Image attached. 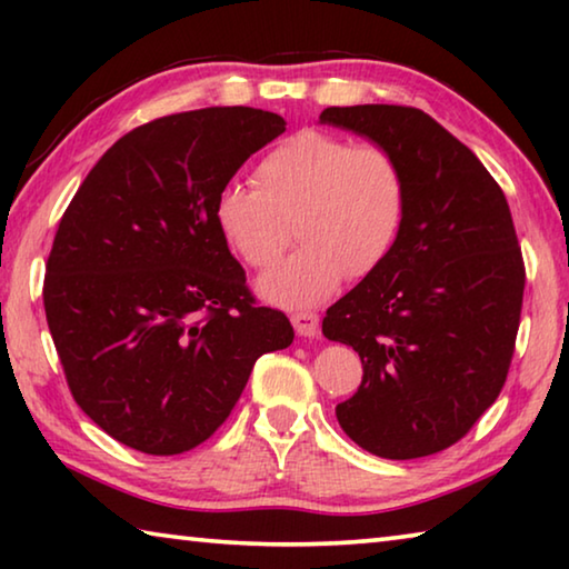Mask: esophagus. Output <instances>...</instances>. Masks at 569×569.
<instances>
[{"mask_svg": "<svg viewBox=\"0 0 569 569\" xmlns=\"http://www.w3.org/2000/svg\"><path fill=\"white\" fill-rule=\"evenodd\" d=\"M291 323L298 336H316L319 333V316L311 311H296L291 313Z\"/></svg>", "mask_w": 569, "mask_h": 569, "instance_id": "obj_1", "label": "esophagus"}]
</instances>
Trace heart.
<instances>
[{
	"instance_id": "obj_1",
	"label": "heart",
	"mask_w": 569,
	"mask_h": 569,
	"mask_svg": "<svg viewBox=\"0 0 569 569\" xmlns=\"http://www.w3.org/2000/svg\"><path fill=\"white\" fill-rule=\"evenodd\" d=\"M256 182L226 186L213 216L228 246L258 271L281 261L296 226L303 246L258 283L278 306H313L336 291L343 273L377 271L407 220V176L377 142L298 130L266 152Z\"/></svg>"
}]
</instances>
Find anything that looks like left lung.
Listing matches in <instances>:
<instances>
[{"label":"left lung","instance_id":"8db88e82","mask_svg":"<svg viewBox=\"0 0 569 569\" xmlns=\"http://www.w3.org/2000/svg\"><path fill=\"white\" fill-rule=\"evenodd\" d=\"M321 122L391 150L409 186L389 258L326 311V339L353 346L363 363L336 419L377 457L437 455L507 381L525 293L512 213L475 152L427 112L353 104L326 108Z\"/></svg>","mask_w":569,"mask_h":569}]
</instances>
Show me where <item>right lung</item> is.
<instances>
[{
	"mask_svg": "<svg viewBox=\"0 0 569 569\" xmlns=\"http://www.w3.org/2000/svg\"><path fill=\"white\" fill-rule=\"evenodd\" d=\"M286 120L206 108L140 124L90 170L47 258L67 387L120 445L170 457L228 419L258 356L291 346L216 226V198Z\"/></svg>",
	"mask_w": 569,
	"mask_h": 569,
	"instance_id": "add662e5",
	"label": "right lung"
}]
</instances>
